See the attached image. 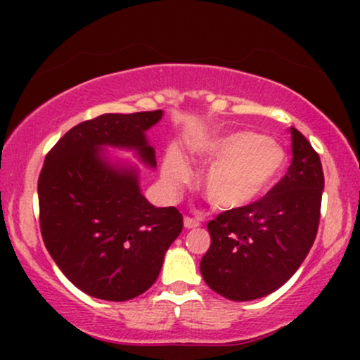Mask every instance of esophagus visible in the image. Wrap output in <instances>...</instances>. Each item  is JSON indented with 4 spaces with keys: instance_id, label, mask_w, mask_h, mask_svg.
<instances>
[{
    "instance_id": "34e87169",
    "label": "esophagus",
    "mask_w": 360,
    "mask_h": 360,
    "mask_svg": "<svg viewBox=\"0 0 360 360\" xmlns=\"http://www.w3.org/2000/svg\"><path fill=\"white\" fill-rule=\"evenodd\" d=\"M203 218L201 217H186L184 218V226L186 229H196V226L201 225Z\"/></svg>"
}]
</instances>
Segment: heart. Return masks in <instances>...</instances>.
Returning a JSON list of instances; mask_svg holds the SVG:
<instances>
[{
	"mask_svg": "<svg viewBox=\"0 0 360 360\" xmlns=\"http://www.w3.org/2000/svg\"><path fill=\"white\" fill-rule=\"evenodd\" d=\"M198 155L213 162L201 177V188L210 203L220 210L252 203L278 179L286 164L283 147L250 130L206 140L198 147ZM186 172L183 159L172 152L164 167L166 179L176 183Z\"/></svg>",
	"mask_w": 360,
	"mask_h": 360,
	"instance_id": "b5f03b06",
	"label": "heart"
}]
</instances>
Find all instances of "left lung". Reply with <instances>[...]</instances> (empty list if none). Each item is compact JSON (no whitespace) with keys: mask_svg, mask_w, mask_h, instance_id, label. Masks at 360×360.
Masks as SVG:
<instances>
[{"mask_svg":"<svg viewBox=\"0 0 360 360\" xmlns=\"http://www.w3.org/2000/svg\"><path fill=\"white\" fill-rule=\"evenodd\" d=\"M292 160L267 194L208 221L212 245L201 276L213 291L250 301L283 286L315 242L325 177L320 155L291 127Z\"/></svg>","mask_w":360,"mask_h":360,"instance_id":"1","label":"left lung"}]
</instances>
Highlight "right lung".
I'll list each match as a JSON object with an SVG mask.
<instances>
[{"instance_id":"1","label":"right lung","mask_w":360,"mask_h":360,"mask_svg":"<svg viewBox=\"0 0 360 360\" xmlns=\"http://www.w3.org/2000/svg\"><path fill=\"white\" fill-rule=\"evenodd\" d=\"M160 117V110L100 115L72 127L45 157L39 176L44 243L65 278L94 298L127 301L146 292L183 230L179 210L155 208L140 194L134 171L100 157L101 146L134 147L155 166L143 134Z\"/></svg>"}]
</instances>
